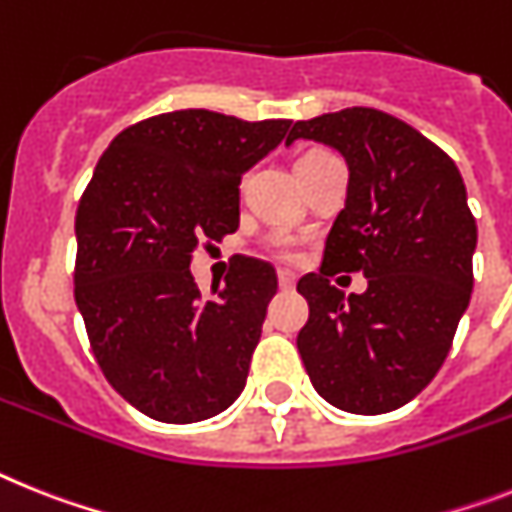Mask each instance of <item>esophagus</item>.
Returning a JSON list of instances; mask_svg holds the SVG:
<instances>
[{"instance_id": "34e87169", "label": "esophagus", "mask_w": 512, "mask_h": 512, "mask_svg": "<svg viewBox=\"0 0 512 512\" xmlns=\"http://www.w3.org/2000/svg\"><path fill=\"white\" fill-rule=\"evenodd\" d=\"M278 286H281L283 291H291L296 286V273H291V270H278Z\"/></svg>"}]
</instances>
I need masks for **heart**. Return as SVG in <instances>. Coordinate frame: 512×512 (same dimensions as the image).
Segmentation results:
<instances>
[{"instance_id": "heart-1", "label": "heart", "mask_w": 512, "mask_h": 512, "mask_svg": "<svg viewBox=\"0 0 512 512\" xmlns=\"http://www.w3.org/2000/svg\"><path fill=\"white\" fill-rule=\"evenodd\" d=\"M315 153H322V150H304V153H302V156H299V158L315 156ZM273 249H276V255L286 257V260H291V257H296L294 242H291V239H286V236H278L276 242H273Z\"/></svg>"}]
</instances>
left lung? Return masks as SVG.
Segmentation results:
<instances>
[{
  "instance_id": "left-lung-1",
  "label": "left lung",
  "mask_w": 512,
  "mask_h": 512,
  "mask_svg": "<svg viewBox=\"0 0 512 512\" xmlns=\"http://www.w3.org/2000/svg\"><path fill=\"white\" fill-rule=\"evenodd\" d=\"M302 137L346 158L349 187L320 273L296 283L309 304L296 346L325 401L388 414L437 375L471 299L466 184L435 143L385 111L354 106L296 122L286 145ZM341 269H362L368 291L343 297L329 283Z\"/></svg>"
}]
</instances>
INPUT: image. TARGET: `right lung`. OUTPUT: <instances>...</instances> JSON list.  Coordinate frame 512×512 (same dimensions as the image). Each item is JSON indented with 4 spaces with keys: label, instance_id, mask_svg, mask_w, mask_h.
I'll return each instance as SVG.
<instances>
[{
    "label": "right lung",
    "instance_id": "add662e5",
    "mask_svg": "<svg viewBox=\"0 0 512 512\" xmlns=\"http://www.w3.org/2000/svg\"><path fill=\"white\" fill-rule=\"evenodd\" d=\"M289 127L169 111L119 132L98 158L75 216V302L111 388L150 419L203 422L242 395L276 270L239 257L203 296L190 260L239 229L242 174Z\"/></svg>",
    "mask_w": 512,
    "mask_h": 512
}]
</instances>
